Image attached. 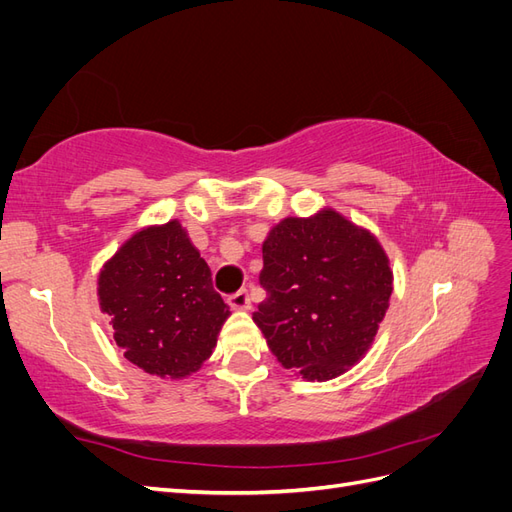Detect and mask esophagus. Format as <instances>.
Segmentation results:
<instances>
[{
	"label": "esophagus",
	"instance_id": "esophagus-1",
	"mask_svg": "<svg viewBox=\"0 0 512 512\" xmlns=\"http://www.w3.org/2000/svg\"><path fill=\"white\" fill-rule=\"evenodd\" d=\"M228 305L235 309H250V294H247V290H239L235 294H230Z\"/></svg>",
	"mask_w": 512,
	"mask_h": 512
}]
</instances>
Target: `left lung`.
I'll use <instances>...</instances> for the list:
<instances>
[{"label":"left lung","instance_id":"left-lung-1","mask_svg":"<svg viewBox=\"0 0 512 512\" xmlns=\"http://www.w3.org/2000/svg\"><path fill=\"white\" fill-rule=\"evenodd\" d=\"M267 299L254 322L286 369L307 380L344 374L374 342L393 292L380 243L335 211L288 218L262 245Z\"/></svg>","mask_w":512,"mask_h":512}]
</instances>
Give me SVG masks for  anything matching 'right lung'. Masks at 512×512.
<instances>
[{
    "instance_id": "right-lung-1",
    "label": "right lung",
    "mask_w": 512,
    "mask_h": 512,
    "mask_svg": "<svg viewBox=\"0 0 512 512\" xmlns=\"http://www.w3.org/2000/svg\"><path fill=\"white\" fill-rule=\"evenodd\" d=\"M98 294L123 356L160 378H185L203 365L230 314L177 220L121 245L100 273Z\"/></svg>"
}]
</instances>
